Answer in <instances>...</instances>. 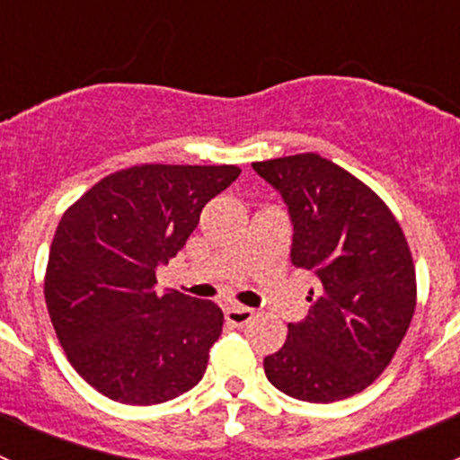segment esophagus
<instances>
[{
  "label": "esophagus",
  "instance_id": "34e87169",
  "mask_svg": "<svg viewBox=\"0 0 460 460\" xmlns=\"http://www.w3.org/2000/svg\"><path fill=\"white\" fill-rule=\"evenodd\" d=\"M225 318H226V323L234 324V327H244V324H249L253 320V309L234 305V307H226Z\"/></svg>",
  "mask_w": 460,
  "mask_h": 460
}]
</instances>
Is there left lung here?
Here are the masks:
<instances>
[{
	"mask_svg": "<svg viewBox=\"0 0 460 460\" xmlns=\"http://www.w3.org/2000/svg\"><path fill=\"white\" fill-rule=\"evenodd\" d=\"M252 166L289 208L291 262L320 280L309 316L289 323L264 374L298 401L354 396L392 363L414 316L416 269L405 234L367 184L318 153Z\"/></svg>",
	"mask_w": 460,
	"mask_h": 460,
	"instance_id": "left-lung-1",
	"label": "left lung"
}]
</instances>
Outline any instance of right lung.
<instances>
[{
  "mask_svg": "<svg viewBox=\"0 0 460 460\" xmlns=\"http://www.w3.org/2000/svg\"><path fill=\"white\" fill-rule=\"evenodd\" d=\"M234 164H140L115 171L64 211L44 276L68 363L124 405H157L202 380L222 309L180 291L157 296L155 269L184 247Z\"/></svg>",
  "mask_w": 460,
  "mask_h": 460,
  "instance_id": "add662e5",
  "label": "right lung"
}]
</instances>
